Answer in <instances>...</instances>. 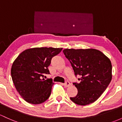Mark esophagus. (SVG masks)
<instances>
[{"instance_id":"esophagus-1","label":"esophagus","mask_w":122,"mask_h":122,"mask_svg":"<svg viewBox=\"0 0 122 122\" xmlns=\"http://www.w3.org/2000/svg\"><path fill=\"white\" fill-rule=\"evenodd\" d=\"M70 85H71V84H70V82H69L68 81H66L64 84V86L65 87H68L69 86H70Z\"/></svg>"}]
</instances>
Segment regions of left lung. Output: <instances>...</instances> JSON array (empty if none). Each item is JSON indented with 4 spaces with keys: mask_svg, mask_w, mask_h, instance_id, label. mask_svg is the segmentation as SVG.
Wrapping results in <instances>:
<instances>
[{
    "mask_svg": "<svg viewBox=\"0 0 122 122\" xmlns=\"http://www.w3.org/2000/svg\"><path fill=\"white\" fill-rule=\"evenodd\" d=\"M75 76L80 82L73 84L78 89L75 97L70 98L79 105L93 103L101 97L112 80V64L104 54L96 49H65Z\"/></svg>",
    "mask_w": 122,
    "mask_h": 122,
    "instance_id": "left-lung-1",
    "label": "left lung"
}]
</instances>
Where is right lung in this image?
Returning <instances> with one entry per match:
<instances>
[{"mask_svg": "<svg viewBox=\"0 0 122 122\" xmlns=\"http://www.w3.org/2000/svg\"><path fill=\"white\" fill-rule=\"evenodd\" d=\"M62 50L52 47L29 48L15 60L11 69V78L17 92L27 102L40 104L49 98L54 83L51 78L44 77L50 74L48 66L52 58Z\"/></svg>", "mask_w": 122, "mask_h": 122, "instance_id": "obj_1", "label": "right lung"}]
</instances>
